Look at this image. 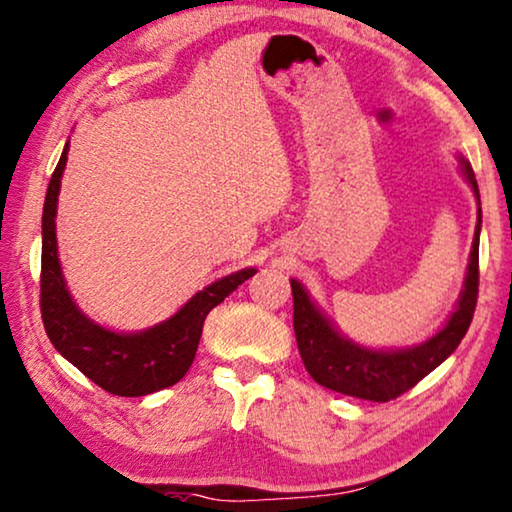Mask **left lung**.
<instances>
[{
	"mask_svg": "<svg viewBox=\"0 0 512 512\" xmlns=\"http://www.w3.org/2000/svg\"><path fill=\"white\" fill-rule=\"evenodd\" d=\"M462 174L473 187L475 199L480 204L478 183L473 169L466 160ZM482 211L478 208V225H475L473 248L462 297L457 301L455 313L445 322V327L413 348L401 350H371L352 343L350 338L338 334L325 318V313L313 304L304 285L290 280L294 299V336H297L299 355L304 359L306 371L313 380L327 390L348 394V397L366 401H390L401 397L410 387H415L424 376H429L438 364H443L462 338L473 320L475 301H478V246H480Z\"/></svg>",
	"mask_w": 512,
	"mask_h": 512,
	"instance_id": "1",
	"label": "left lung"
}]
</instances>
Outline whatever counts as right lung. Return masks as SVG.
Wrapping results in <instances>:
<instances>
[{
    "label": "right lung",
    "mask_w": 512,
    "mask_h": 512,
    "mask_svg": "<svg viewBox=\"0 0 512 512\" xmlns=\"http://www.w3.org/2000/svg\"><path fill=\"white\" fill-rule=\"evenodd\" d=\"M69 141L60 162L50 176L41 220V320L55 350L69 359L83 376L102 390L118 397H146L164 387L176 385L197 355V345L206 315L222 304L236 287L253 276L255 269H241L215 280L194 294L187 304L160 325L118 334L99 327L78 311L64 283L57 259L55 213L60 178L67 167Z\"/></svg>",
    "instance_id": "1"
}]
</instances>
